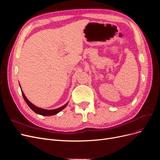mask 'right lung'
<instances>
[{"label":"right lung","mask_w":160,"mask_h":160,"mask_svg":"<svg viewBox=\"0 0 160 160\" xmlns=\"http://www.w3.org/2000/svg\"><path fill=\"white\" fill-rule=\"evenodd\" d=\"M20 88H21V92H22V97L24 99H25V102L27 103V104L28 105V107H29L35 113L38 114V115H42V116H51V115H54L55 114H57L58 113H59L61 111H62V109H64L67 105H68L69 102H67V103H65L64 105H62V107L61 108H57V109H42V108H38L37 107V106L35 105L34 104H32L31 101H28V99L27 98V97L25 96V93H23V91L21 89V87L20 85Z\"/></svg>","instance_id":"obj_1"}]
</instances>
